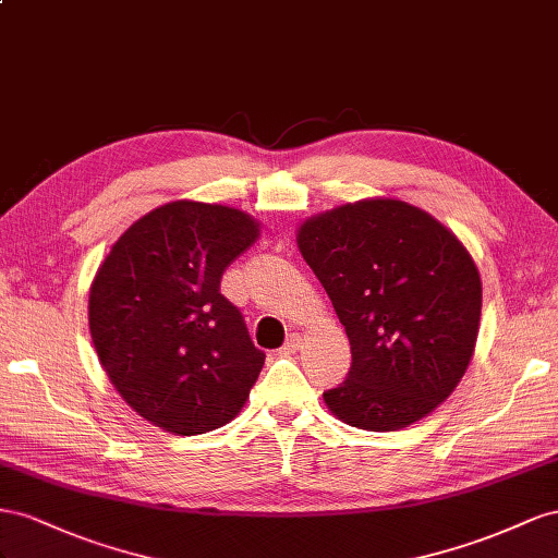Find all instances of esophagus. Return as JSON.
<instances>
[{
  "label": "esophagus",
  "mask_w": 558,
  "mask_h": 558,
  "mask_svg": "<svg viewBox=\"0 0 558 558\" xmlns=\"http://www.w3.org/2000/svg\"><path fill=\"white\" fill-rule=\"evenodd\" d=\"M299 345H301V337H299V333H290L288 341H284V345L278 350V353H280V355H292V353H296Z\"/></svg>",
  "instance_id": "34e87169"
}]
</instances>
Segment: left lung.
Returning a JSON list of instances; mask_svg holds the SVG:
<instances>
[{"instance_id": "obj_1", "label": "left lung", "mask_w": 558, "mask_h": 558, "mask_svg": "<svg viewBox=\"0 0 558 558\" xmlns=\"http://www.w3.org/2000/svg\"><path fill=\"white\" fill-rule=\"evenodd\" d=\"M296 243L353 353L343 384L323 395L333 416L390 433L447 400L472 360L482 315L480 270L463 243L392 198L306 219Z\"/></svg>"}]
</instances>
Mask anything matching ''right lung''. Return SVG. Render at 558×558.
<instances>
[{
    "instance_id": "1",
    "label": "right lung",
    "mask_w": 558,
    "mask_h": 558,
    "mask_svg": "<svg viewBox=\"0 0 558 558\" xmlns=\"http://www.w3.org/2000/svg\"><path fill=\"white\" fill-rule=\"evenodd\" d=\"M257 235L241 210L174 201L137 219L95 274L88 325L102 367L168 433L233 421L264 367L243 313L219 292L225 268Z\"/></svg>"
}]
</instances>
